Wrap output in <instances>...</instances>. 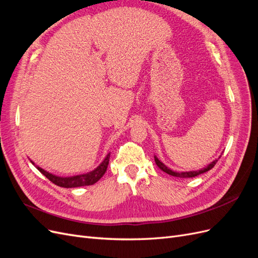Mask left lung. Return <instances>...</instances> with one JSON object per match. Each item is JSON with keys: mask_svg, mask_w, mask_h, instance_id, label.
<instances>
[{"mask_svg": "<svg viewBox=\"0 0 258 258\" xmlns=\"http://www.w3.org/2000/svg\"><path fill=\"white\" fill-rule=\"evenodd\" d=\"M154 158H155L156 165H157L158 168L161 169V170L163 171V172H166V173H168V174H170V175H172V176H176V177L188 178V177H195V176H197V175H199V174H201V173H205V172H207V171L212 169V168L215 166V163L217 162V160L221 158V156H220V157H218V158H216L215 160H213L211 163H209V165H208L207 167H205V168H202V169L197 170V171H186V172H176V171H173V170H171L170 168H168V167L165 165V163H162V162L157 158V156H154Z\"/></svg>", "mask_w": 258, "mask_h": 258, "instance_id": "left-lung-1", "label": "left lung"}]
</instances>
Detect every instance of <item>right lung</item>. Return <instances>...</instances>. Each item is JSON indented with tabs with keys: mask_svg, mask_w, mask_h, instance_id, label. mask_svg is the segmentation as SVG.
<instances>
[{
	"mask_svg": "<svg viewBox=\"0 0 258 258\" xmlns=\"http://www.w3.org/2000/svg\"><path fill=\"white\" fill-rule=\"evenodd\" d=\"M110 155L111 154H107L105 156V158L103 159V161L101 162L95 170L90 171V172H87L85 174L73 175V176H66V177L49 173V172H47V171H45L44 169L40 168L38 166H35L33 161H31V160L30 161L32 162V165H34L36 167V169L40 171L43 175L47 177L49 181L52 182L53 184H56L57 186H60V187H64V188H73V187L88 186V185H93L95 183H97L105 173V171L108 166V161H110Z\"/></svg>",
	"mask_w": 258,
	"mask_h": 258,
	"instance_id": "add662e5",
	"label": "right lung"
}]
</instances>
